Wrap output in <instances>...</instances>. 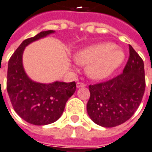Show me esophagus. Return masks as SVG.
<instances>
[{
	"instance_id": "1",
	"label": "esophagus",
	"mask_w": 152,
	"mask_h": 152,
	"mask_svg": "<svg viewBox=\"0 0 152 152\" xmlns=\"http://www.w3.org/2000/svg\"><path fill=\"white\" fill-rule=\"evenodd\" d=\"M86 86V84L83 83H80V82H77V88H80V87H84Z\"/></svg>"
}]
</instances>
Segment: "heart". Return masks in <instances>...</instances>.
I'll return each mask as SVG.
<instances>
[{"instance_id":"b5f03b06","label":"heart","mask_w":152,"mask_h":152,"mask_svg":"<svg viewBox=\"0 0 152 152\" xmlns=\"http://www.w3.org/2000/svg\"><path fill=\"white\" fill-rule=\"evenodd\" d=\"M125 55L112 43H102L80 50L75 56L77 63L89 64L87 72L94 79L109 77L121 64Z\"/></svg>"}]
</instances>
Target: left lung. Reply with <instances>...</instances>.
I'll use <instances>...</instances> for the list:
<instances>
[{
  "label": "left lung",
  "instance_id": "8db88e82",
  "mask_svg": "<svg viewBox=\"0 0 152 152\" xmlns=\"http://www.w3.org/2000/svg\"><path fill=\"white\" fill-rule=\"evenodd\" d=\"M130 56L123 74L109 81L89 86L91 97L86 109L94 123L114 127L134 115L145 91L144 64L129 45Z\"/></svg>",
  "mask_w": 152,
  "mask_h": 152
}]
</instances>
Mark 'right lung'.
<instances>
[{
	"label": "right lung",
	"mask_w": 152,
	"mask_h": 152,
	"mask_svg": "<svg viewBox=\"0 0 152 152\" xmlns=\"http://www.w3.org/2000/svg\"><path fill=\"white\" fill-rule=\"evenodd\" d=\"M42 31L23 41L8 64L7 91L13 109L28 124L42 126L57 121L62 115L66 103L76 91V83L56 81L45 84L34 82L24 69L22 56L26 47L32 42L53 34Z\"/></svg>",
	"instance_id": "1"
}]
</instances>
